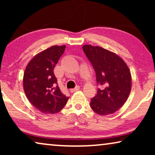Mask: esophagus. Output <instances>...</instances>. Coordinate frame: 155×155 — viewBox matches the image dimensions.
Returning <instances> with one entry per match:
<instances>
[{
  "label": "esophagus",
  "mask_w": 155,
  "mask_h": 155,
  "mask_svg": "<svg viewBox=\"0 0 155 155\" xmlns=\"http://www.w3.org/2000/svg\"><path fill=\"white\" fill-rule=\"evenodd\" d=\"M80 90V86H76L75 88H73V89H71V90H70V92H76V91H78V90Z\"/></svg>",
  "instance_id": "1"
}]
</instances>
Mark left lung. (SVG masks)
I'll list each match as a JSON object with an SVG mask.
<instances>
[{
	"mask_svg": "<svg viewBox=\"0 0 155 155\" xmlns=\"http://www.w3.org/2000/svg\"><path fill=\"white\" fill-rule=\"evenodd\" d=\"M82 49L94 68L97 85L101 86L96 96L91 99V108L99 115L115 113L130 92L128 67L119 56L100 46L84 45Z\"/></svg>",
	"mask_w": 155,
	"mask_h": 155,
	"instance_id": "1",
	"label": "left lung"
}]
</instances>
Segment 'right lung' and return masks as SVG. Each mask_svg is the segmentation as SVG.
<instances>
[{"label":"right lung","mask_w":155,"mask_h":155,"mask_svg":"<svg viewBox=\"0 0 155 155\" xmlns=\"http://www.w3.org/2000/svg\"><path fill=\"white\" fill-rule=\"evenodd\" d=\"M65 46H53L34 57L25 69L23 87L30 103L41 113L56 114L66 104L69 97L58 86L54 69Z\"/></svg>","instance_id":"1"}]
</instances>
